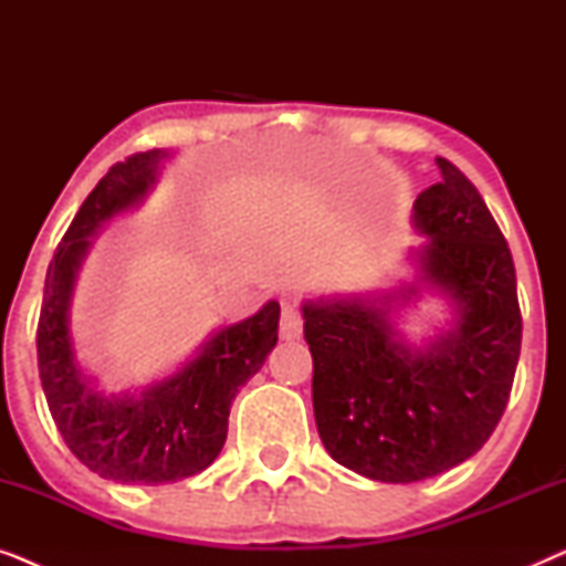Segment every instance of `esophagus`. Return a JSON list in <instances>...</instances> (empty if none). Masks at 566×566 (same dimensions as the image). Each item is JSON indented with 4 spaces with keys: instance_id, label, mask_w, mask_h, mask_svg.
I'll list each match as a JSON object with an SVG mask.
<instances>
[{
    "instance_id": "1",
    "label": "esophagus",
    "mask_w": 566,
    "mask_h": 566,
    "mask_svg": "<svg viewBox=\"0 0 566 566\" xmlns=\"http://www.w3.org/2000/svg\"><path fill=\"white\" fill-rule=\"evenodd\" d=\"M304 335V319H301V312L296 306L285 304L281 312V337L283 339H298Z\"/></svg>"
}]
</instances>
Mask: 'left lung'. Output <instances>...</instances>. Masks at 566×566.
Returning a JSON list of instances; mask_svg holds the SVG:
<instances>
[{
  "instance_id": "8db88e82",
  "label": "left lung",
  "mask_w": 566,
  "mask_h": 566,
  "mask_svg": "<svg viewBox=\"0 0 566 566\" xmlns=\"http://www.w3.org/2000/svg\"><path fill=\"white\" fill-rule=\"evenodd\" d=\"M436 165L440 180L412 206V227L428 237L412 252L417 283L301 306L316 430L332 459L374 482H420L474 455L505 412L521 358L510 247L469 177L443 157ZM422 290L440 292L457 319L415 348L396 312Z\"/></svg>"
}]
</instances>
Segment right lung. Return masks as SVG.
Instances as JSON below:
<instances>
[{"instance_id": "right-lung-1", "label": "right lung", "mask_w": 566, "mask_h": 566, "mask_svg": "<svg viewBox=\"0 0 566 566\" xmlns=\"http://www.w3.org/2000/svg\"><path fill=\"white\" fill-rule=\"evenodd\" d=\"M167 151L151 149L111 167L69 223L45 273L38 319V370L51 417L76 459L120 484H169L211 467L227 443L231 401L277 343L281 304L229 324L165 381L136 394H103L76 360L69 306L92 237L142 203Z\"/></svg>"}]
</instances>
